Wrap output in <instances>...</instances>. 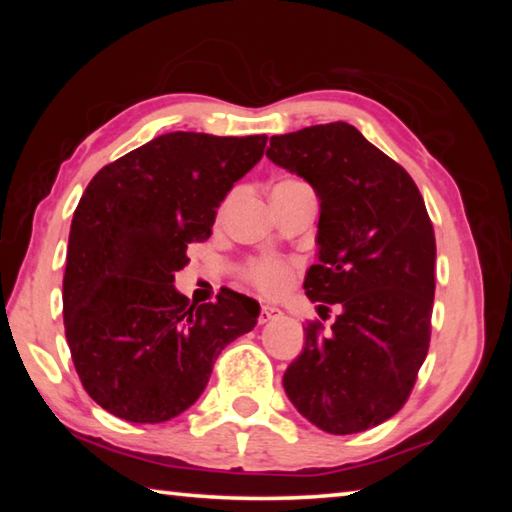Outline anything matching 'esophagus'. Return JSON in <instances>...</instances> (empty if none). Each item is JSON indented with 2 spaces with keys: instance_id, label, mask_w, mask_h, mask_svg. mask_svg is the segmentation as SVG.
I'll use <instances>...</instances> for the list:
<instances>
[{
  "instance_id": "1",
  "label": "esophagus",
  "mask_w": 512,
  "mask_h": 512,
  "mask_svg": "<svg viewBox=\"0 0 512 512\" xmlns=\"http://www.w3.org/2000/svg\"><path fill=\"white\" fill-rule=\"evenodd\" d=\"M275 316H280V309L277 307H268V305H264L262 309H259V323H268V320H273Z\"/></svg>"
}]
</instances>
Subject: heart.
I'll list each match as a JSON object with an SVG mask.
<instances>
[{"label": "heart", "instance_id": "1", "mask_svg": "<svg viewBox=\"0 0 512 512\" xmlns=\"http://www.w3.org/2000/svg\"><path fill=\"white\" fill-rule=\"evenodd\" d=\"M293 183H298V180H284V183H277V185H293ZM244 277L259 291L268 293V296H277V293H282L289 287L291 264L275 257H262L246 266Z\"/></svg>", "mask_w": 512, "mask_h": 512}]
</instances>
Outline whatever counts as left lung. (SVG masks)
Listing matches in <instances>:
<instances>
[{"mask_svg":"<svg viewBox=\"0 0 512 512\" xmlns=\"http://www.w3.org/2000/svg\"><path fill=\"white\" fill-rule=\"evenodd\" d=\"M266 158L314 187L318 264L305 291L320 316L339 307L327 332L307 323L284 391L327 433L377 427L409 400L431 339L436 237L420 189L345 121L273 135Z\"/></svg>","mask_w":512,"mask_h":512,"instance_id":"1","label":"left lung"}]
</instances>
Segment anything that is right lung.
I'll use <instances>...</instances> for the list:
<instances>
[{
	"label": "right lung",
	"instance_id": "right-lung-1",
	"mask_svg": "<svg viewBox=\"0 0 512 512\" xmlns=\"http://www.w3.org/2000/svg\"><path fill=\"white\" fill-rule=\"evenodd\" d=\"M264 146L266 135L167 133L90 180L69 230L63 316L74 368L101 409L137 424L176 418L225 345L255 327L253 298L228 289L196 305L173 280Z\"/></svg>",
	"mask_w": 512,
	"mask_h": 512
}]
</instances>
